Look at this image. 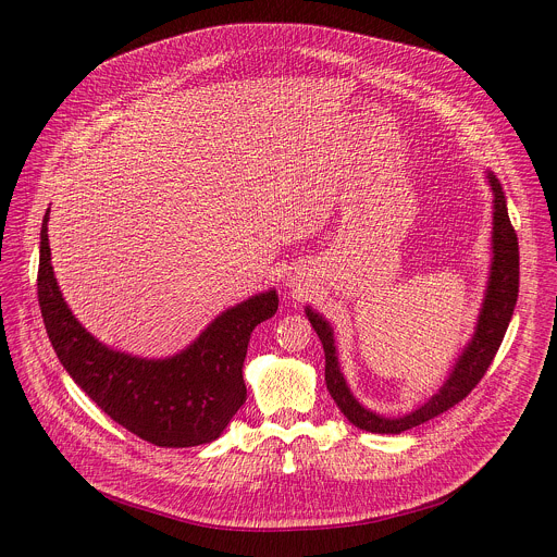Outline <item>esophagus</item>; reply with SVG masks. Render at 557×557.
Returning <instances> with one entry per match:
<instances>
[{
	"label": "esophagus",
	"mask_w": 557,
	"mask_h": 557,
	"mask_svg": "<svg viewBox=\"0 0 557 557\" xmlns=\"http://www.w3.org/2000/svg\"><path fill=\"white\" fill-rule=\"evenodd\" d=\"M301 282H304V280L299 277V273H293V275H290V277L286 280V286H288V288H295V290H297V288L301 286Z\"/></svg>",
	"instance_id": "1"
}]
</instances>
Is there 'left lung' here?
I'll return each mask as SVG.
<instances>
[{"label":"left lung","mask_w":557,"mask_h":557,"mask_svg":"<svg viewBox=\"0 0 557 557\" xmlns=\"http://www.w3.org/2000/svg\"><path fill=\"white\" fill-rule=\"evenodd\" d=\"M487 181L494 194V226H492V269L487 280V290L483 299V308L479 314V324H475L471 342L462 348L458 355L447 381L443 387L425 401L421 408H417L410 414L404 417H381L376 412H370L363 408L348 387L337 359V346L331 324L324 320L320 312H314L310 306H306V317L312 324L317 337H320L326 355V387L335 399L337 408L344 412V417L359 430L374 432V434H401L406 430H412L456 404H460L465 396L479 385V381L485 376L487 368L492 366L503 337L507 333V326L511 322V314L518 301V282H520V256H518V237L511 226L509 213H507V198L498 183V178L487 172Z\"/></svg>","instance_id":"1"}]
</instances>
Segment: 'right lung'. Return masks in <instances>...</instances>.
Returning a JSON list of instances; mask_svg holds the SVG:
<instances>
[{
	"instance_id": "1",
	"label": "right lung",
	"mask_w": 557,
	"mask_h": 557,
	"mask_svg": "<svg viewBox=\"0 0 557 557\" xmlns=\"http://www.w3.org/2000/svg\"><path fill=\"white\" fill-rule=\"evenodd\" d=\"M48 213L41 222L37 295L48 339L90 399L119 425L158 447L215 441L247 401L243 366L251 333L277 310V293L249 297L222 314L183 352L143 359L95 339L67 308L50 264Z\"/></svg>"
}]
</instances>
